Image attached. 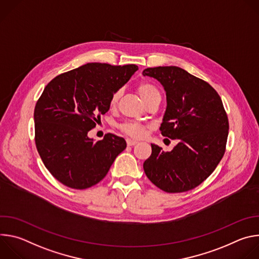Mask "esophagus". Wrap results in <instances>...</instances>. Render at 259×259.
I'll use <instances>...</instances> for the list:
<instances>
[{
    "instance_id": "esophagus-1",
    "label": "esophagus",
    "mask_w": 259,
    "mask_h": 259,
    "mask_svg": "<svg viewBox=\"0 0 259 259\" xmlns=\"http://www.w3.org/2000/svg\"><path fill=\"white\" fill-rule=\"evenodd\" d=\"M126 142H127V145L128 146H133V145H136L138 143V141L136 140H132V139H126Z\"/></svg>"
}]
</instances>
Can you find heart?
<instances>
[{
  "instance_id": "heart-1",
  "label": "heart",
  "mask_w": 259,
  "mask_h": 259,
  "mask_svg": "<svg viewBox=\"0 0 259 259\" xmlns=\"http://www.w3.org/2000/svg\"><path fill=\"white\" fill-rule=\"evenodd\" d=\"M136 91L145 103L149 100H151L152 98H154V97L160 96L159 89L154 84H152L150 82L139 83L136 87ZM121 95H122V90L121 89H118V90L113 92V94L110 95L109 101H108V104H109L110 107H115L117 105ZM119 129L124 134H126L130 137H134V138L142 137L145 134V131H146L145 126H143L142 124H140L138 122H134V121H129V122H125L123 124H120Z\"/></svg>"
}]
</instances>
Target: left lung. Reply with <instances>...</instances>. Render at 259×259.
I'll use <instances>...</instances> for the list:
<instances>
[{
  "mask_svg": "<svg viewBox=\"0 0 259 259\" xmlns=\"http://www.w3.org/2000/svg\"><path fill=\"white\" fill-rule=\"evenodd\" d=\"M142 73L164 86L167 108L160 131L178 140L171 152L152 144L143 163L145 175L166 193L191 191L225 155L230 126L223 101L210 84L178 66L149 67Z\"/></svg>",
  "mask_w": 259,
  "mask_h": 259,
  "instance_id": "1",
  "label": "left lung"
}]
</instances>
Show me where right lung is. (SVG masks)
Segmentation results:
<instances>
[{"label":"right lung","mask_w":259,"mask_h":259,"mask_svg":"<svg viewBox=\"0 0 259 259\" xmlns=\"http://www.w3.org/2000/svg\"><path fill=\"white\" fill-rule=\"evenodd\" d=\"M137 69L92 62L60 73L45 87L34 107V142L45 167L64 186H95L126 149L122 137L107 133L94 141L88 132L109 109L110 95Z\"/></svg>","instance_id":"add662e5"}]
</instances>
